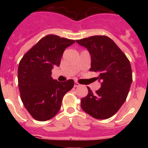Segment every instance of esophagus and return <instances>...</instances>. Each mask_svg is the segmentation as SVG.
<instances>
[{
	"label": "esophagus",
	"instance_id": "1",
	"mask_svg": "<svg viewBox=\"0 0 148 148\" xmlns=\"http://www.w3.org/2000/svg\"><path fill=\"white\" fill-rule=\"evenodd\" d=\"M80 84L79 83L77 82H75L74 83V87H78V86H79Z\"/></svg>",
	"mask_w": 148,
	"mask_h": 148
}]
</instances>
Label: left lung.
<instances>
[{"label": "left lung", "instance_id": "1", "mask_svg": "<svg viewBox=\"0 0 148 148\" xmlns=\"http://www.w3.org/2000/svg\"><path fill=\"white\" fill-rule=\"evenodd\" d=\"M91 55L90 71L99 74L101 87L95 94L87 87V96L81 99L82 109L98 120L114 115L125 102L132 82L130 61L110 38L93 36L77 40Z\"/></svg>", "mask_w": 148, "mask_h": 148}]
</instances>
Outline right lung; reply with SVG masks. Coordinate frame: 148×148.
I'll use <instances>...</instances> for the list:
<instances>
[{"label": "right lung", "mask_w": 148, "mask_h": 148, "mask_svg": "<svg viewBox=\"0 0 148 148\" xmlns=\"http://www.w3.org/2000/svg\"><path fill=\"white\" fill-rule=\"evenodd\" d=\"M74 40L56 35L43 37L21 60L18 69V82L21 99L32 117L46 121L54 117L62 106V99L74 85V80L64 82L53 79L51 70L60 65L66 48Z\"/></svg>", "instance_id": "1"}]
</instances>
